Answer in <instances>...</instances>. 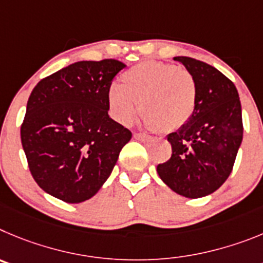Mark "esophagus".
<instances>
[{
    "mask_svg": "<svg viewBox=\"0 0 263 263\" xmlns=\"http://www.w3.org/2000/svg\"><path fill=\"white\" fill-rule=\"evenodd\" d=\"M134 137L135 139H137V140H141V141H151L153 139L152 136H149V135L146 134H135Z\"/></svg>",
    "mask_w": 263,
    "mask_h": 263,
    "instance_id": "obj_1",
    "label": "esophagus"
}]
</instances>
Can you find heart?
Listing matches in <instances>:
<instances>
[{
  "mask_svg": "<svg viewBox=\"0 0 263 263\" xmlns=\"http://www.w3.org/2000/svg\"><path fill=\"white\" fill-rule=\"evenodd\" d=\"M106 97L110 115L120 124L132 122L140 102L144 124L170 132L193 117L196 85L187 70L149 60L123 73L122 85L111 84Z\"/></svg>",
  "mask_w": 263,
  "mask_h": 263,
  "instance_id": "b5f03b06",
  "label": "heart"
}]
</instances>
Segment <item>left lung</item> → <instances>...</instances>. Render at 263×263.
I'll return each mask as SVG.
<instances>
[{
	"label": "left lung",
	"mask_w": 263,
	"mask_h": 263,
	"mask_svg": "<svg viewBox=\"0 0 263 263\" xmlns=\"http://www.w3.org/2000/svg\"><path fill=\"white\" fill-rule=\"evenodd\" d=\"M193 76L196 105L183 127L167 135L172 157L157 166L160 178L186 198L210 195L227 181L242 141V115L235 84L212 65L177 56Z\"/></svg>",
	"instance_id": "obj_1"
}]
</instances>
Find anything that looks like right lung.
<instances>
[{"instance_id":"1","label":"right lung","mask_w":263,"mask_h":263,"mask_svg":"<svg viewBox=\"0 0 263 263\" xmlns=\"http://www.w3.org/2000/svg\"><path fill=\"white\" fill-rule=\"evenodd\" d=\"M126 67L114 59L77 61L37 82L21 140L35 182L67 203L102 187L132 134L108 117L107 89Z\"/></svg>"}]
</instances>
